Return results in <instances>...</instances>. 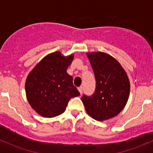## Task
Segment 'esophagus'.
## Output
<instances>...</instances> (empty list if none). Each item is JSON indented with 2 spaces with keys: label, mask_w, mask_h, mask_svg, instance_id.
I'll return each instance as SVG.
<instances>
[{
  "label": "esophagus",
  "mask_w": 153,
  "mask_h": 153,
  "mask_svg": "<svg viewBox=\"0 0 153 153\" xmlns=\"http://www.w3.org/2000/svg\"><path fill=\"white\" fill-rule=\"evenodd\" d=\"M78 90H79V93H80V94H82V93H83V86H79V88H78Z\"/></svg>",
  "instance_id": "34e87169"
}]
</instances>
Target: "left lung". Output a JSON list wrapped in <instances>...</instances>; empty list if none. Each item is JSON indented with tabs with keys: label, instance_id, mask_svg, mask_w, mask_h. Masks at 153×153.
<instances>
[{
	"label": "left lung",
	"instance_id": "8db88e82",
	"mask_svg": "<svg viewBox=\"0 0 153 153\" xmlns=\"http://www.w3.org/2000/svg\"><path fill=\"white\" fill-rule=\"evenodd\" d=\"M96 78V90L91 96L83 94L86 113L102 121L118 115L129 95V81L121 65L102 52L87 53Z\"/></svg>",
	"mask_w": 153,
	"mask_h": 153
}]
</instances>
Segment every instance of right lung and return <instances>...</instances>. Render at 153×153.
I'll return each mask as SVG.
<instances>
[{"mask_svg":"<svg viewBox=\"0 0 153 153\" xmlns=\"http://www.w3.org/2000/svg\"><path fill=\"white\" fill-rule=\"evenodd\" d=\"M74 55L64 57L54 52L43 59L27 78V98L31 107L44 117H54L64 112L69 100L79 92L67 73Z\"/></svg>","mask_w":153,"mask_h":153,"instance_id":"add662e5","label":"right lung"}]
</instances>
